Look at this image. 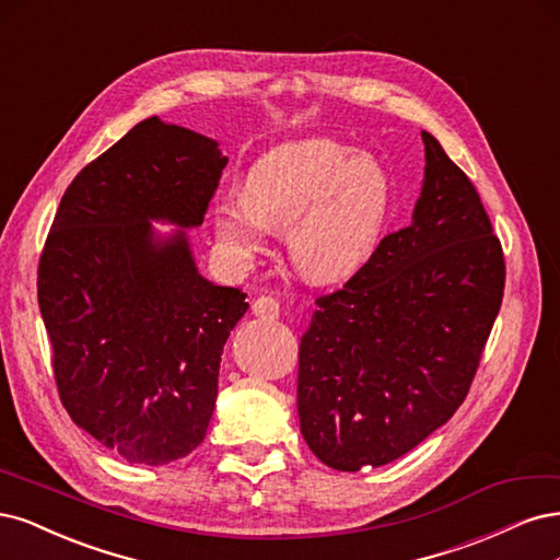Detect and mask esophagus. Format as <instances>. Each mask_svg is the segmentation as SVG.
Returning a JSON list of instances; mask_svg holds the SVG:
<instances>
[{"label":"esophagus","instance_id":"esophagus-1","mask_svg":"<svg viewBox=\"0 0 560 560\" xmlns=\"http://www.w3.org/2000/svg\"><path fill=\"white\" fill-rule=\"evenodd\" d=\"M250 312L262 320H275L279 318V302L269 295H260L254 300V304H250Z\"/></svg>","mask_w":560,"mask_h":560}]
</instances>
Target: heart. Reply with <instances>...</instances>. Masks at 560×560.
I'll return each instance as SVG.
<instances>
[{"label":"heart","mask_w":560,"mask_h":560,"mask_svg":"<svg viewBox=\"0 0 560 560\" xmlns=\"http://www.w3.org/2000/svg\"><path fill=\"white\" fill-rule=\"evenodd\" d=\"M393 184L372 155H355L330 137L283 141L244 176V192L215 197L211 219L225 258L248 269L269 230H285V254L314 285L347 281L382 242Z\"/></svg>","instance_id":"1"}]
</instances>
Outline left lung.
<instances>
[{"instance_id":"1","label":"left lung","mask_w":560,"mask_h":560,"mask_svg":"<svg viewBox=\"0 0 560 560\" xmlns=\"http://www.w3.org/2000/svg\"><path fill=\"white\" fill-rule=\"evenodd\" d=\"M411 225L378 242L300 339V432L332 470L386 465L463 405L500 312L504 260L470 178L421 132Z\"/></svg>"}]
</instances>
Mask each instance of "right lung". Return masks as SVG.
I'll return each instance as SVG.
<instances>
[{
	"label": "right lung",
	"mask_w": 560,
	"mask_h": 560,
	"mask_svg": "<svg viewBox=\"0 0 560 560\" xmlns=\"http://www.w3.org/2000/svg\"><path fill=\"white\" fill-rule=\"evenodd\" d=\"M225 165L215 139L151 116L81 170L48 232L37 285L60 400L128 463L202 444L223 347L248 310L240 288L200 275L186 232Z\"/></svg>",
	"instance_id": "add662e5"
}]
</instances>
